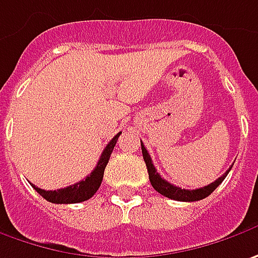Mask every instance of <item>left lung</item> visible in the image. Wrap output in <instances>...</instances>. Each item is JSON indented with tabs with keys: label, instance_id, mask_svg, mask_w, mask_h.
I'll return each mask as SVG.
<instances>
[{
	"label": "left lung",
	"instance_id": "8db88e82",
	"mask_svg": "<svg viewBox=\"0 0 258 258\" xmlns=\"http://www.w3.org/2000/svg\"><path fill=\"white\" fill-rule=\"evenodd\" d=\"M141 151H143V159H144L146 166H147V172H149V179H150L151 186H153L159 194H162L163 196L170 198V199H174V201H182V202L201 201V199H204V198H207V196L211 195V194L222 183V180L227 177V174H228V172L231 170V167H232V166H231L230 169L222 174L221 177H218L215 182L209 183L208 186L199 187V189H194V190H187V189H182V187H177V186L169 183L167 180H164L162 176L157 173L154 164L151 162L150 154H149V151L146 150V147H144L143 143H141Z\"/></svg>",
	"mask_w": 258,
	"mask_h": 258
}]
</instances>
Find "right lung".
<instances>
[{"label": "right lung", "instance_id": "1", "mask_svg": "<svg viewBox=\"0 0 258 258\" xmlns=\"http://www.w3.org/2000/svg\"><path fill=\"white\" fill-rule=\"evenodd\" d=\"M121 133H118L117 136L109 141L107 144V147L104 149L98 164L95 166V169L91 172V174H88L84 180L75 183V185L68 186V187H62L57 190H44L40 189L37 186H34L31 183V186L36 189V192L43 196L46 201H49L51 204H78V202H84L88 201L89 198L95 195V192L99 189L102 177H104V170L107 167V163L111 157V153L114 150L115 144H117L118 137Z\"/></svg>", "mask_w": 258, "mask_h": 258}]
</instances>
